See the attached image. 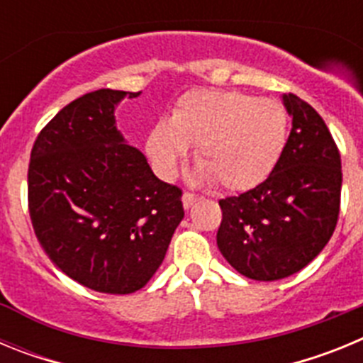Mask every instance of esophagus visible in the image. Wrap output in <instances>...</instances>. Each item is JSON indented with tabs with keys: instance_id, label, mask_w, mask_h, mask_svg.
I'll return each mask as SVG.
<instances>
[{
	"instance_id": "1",
	"label": "esophagus",
	"mask_w": 363,
	"mask_h": 363,
	"mask_svg": "<svg viewBox=\"0 0 363 363\" xmlns=\"http://www.w3.org/2000/svg\"><path fill=\"white\" fill-rule=\"evenodd\" d=\"M201 196H198V194H192V192H185L184 196H182V201H184V207L185 209H191L192 205L196 203V201H200Z\"/></svg>"
}]
</instances>
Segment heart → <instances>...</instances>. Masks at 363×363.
Instances as JSON below:
<instances>
[{
    "label": "heart",
    "mask_w": 363,
    "mask_h": 363,
    "mask_svg": "<svg viewBox=\"0 0 363 363\" xmlns=\"http://www.w3.org/2000/svg\"><path fill=\"white\" fill-rule=\"evenodd\" d=\"M287 143V112L277 99L240 91L194 89L176 101L169 121L149 130L145 150L162 178L171 179L196 147L198 176L225 191L264 184Z\"/></svg>",
    "instance_id": "1"
}]
</instances>
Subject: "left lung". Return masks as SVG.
<instances>
[{"mask_svg": "<svg viewBox=\"0 0 363 363\" xmlns=\"http://www.w3.org/2000/svg\"><path fill=\"white\" fill-rule=\"evenodd\" d=\"M293 127L264 184L220 200L216 242L240 274L274 281L301 271L322 252L340 213L342 163L320 114L294 94L281 96Z\"/></svg>", "mask_w": 363, "mask_h": 363, "instance_id": "left-lung-1", "label": "left lung"}]
</instances>
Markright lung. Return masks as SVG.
Instances as JSON below:
<instances>
[{
  "label": "right lung",
  "mask_w": 363,
  "mask_h": 363,
  "mask_svg": "<svg viewBox=\"0 0 363 363\" xmlns=\"http://www.w3.org/2000/svg\"><path fill=\"white\" fill-rule=\"evenodd\" d=\"M140 92H89L38 136L28 209L43 251L89 289L130 294L162 265L184 220L182 191L154 176L116 127L118 105Z\"/></svg>",
  "instance_id": "obj_1"
}]
</instances>
